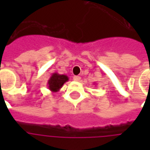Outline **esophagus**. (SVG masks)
Wrapping results in <instances>:
<instances>
[{"mask_svg": "<svg viewBox=\"0 0 150 150\" xmlns=\"http://www.w3.org/2000/svg\"><path fill=\"white\" fill-rule=\"evenodd\" d=\"M80 77H79V76H77V75H75V76H74V77H73V79H74V80H75V81H79V80H80Z\"/></svg>", "mask_w": 150, "mask_h": 150, "instance_id": "34e87169", "label": "esophagus"}]
</instances>
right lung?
<instances>
[{
  "label": "right lung",
  "mask_w": 150,
  "mask_h": 150,
  "mask_svg": "<svg viewBox=\"0 0 150 150\" xmlns=\"http://www.w3.org/2000/svg\"><path fill=\"white\" fill-rule=\"evenodd\" d=\"M69 80L68 76L65 75H59L58 73H53L47 82L48 88L52 92H58L62 88L66 82Z\"/></svg>",
  "instance_id": "1"
}]
</instances>
